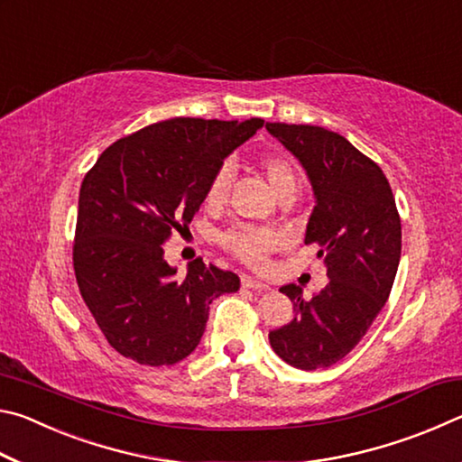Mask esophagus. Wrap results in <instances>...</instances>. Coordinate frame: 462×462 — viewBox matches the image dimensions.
<instances>
[{
  "label": "esophagus",
  "instance_id": "34e87169",
  "mask_svg": "<svg viewBox=\"0 0 462 462\" xmlns=\"http://www.w3.org/2000/svg\"><path fill=\"white\" fill-rule=\"evenodd\" d=\"M242 287L246 289H253V291H267V289H271L267 283H263V281L254 279V277H248V275H242Z\"/></svg>",
  "mask_w": 462,
  "mask_h": 462
}]
</instances>
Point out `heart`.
<instances>
[{
    "label": "heart",
    "mask_w": 462,
    "mask_h": 462,
    "mask_svg": "<svg viewBox=\"0 0 462 462\" xmlns=\"http://www.w3.org/2000/svg\"><path fill=\"white\" fill-rule=\"evenodd\" d=\"M261 169L264 177H267L271 189L275 191V195H279L285 189H291V187H297L295 171L291 167V162L285 161L283 156H275V154L263 156ZM228 185H230V167L224 165L216 171L212 181H209L206 199L209 203H220L224 199L226 191H228ZM222 242L230 253L240 256V259L246 261L248 264H263L271 250H275L281 245V236L275 230L238 224L224 234Z\"/></svg>",
    "instance_id": "1"
}]
</instances>
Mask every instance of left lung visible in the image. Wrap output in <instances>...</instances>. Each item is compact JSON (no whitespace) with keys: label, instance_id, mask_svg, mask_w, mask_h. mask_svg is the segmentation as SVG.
<instances>
[{"label":"left lung","instance_id":"obj_1","mask_svg":"<svg viewBox=\"0 0 462 462\" xmlns=\"http://www.w3.org/2000/svg\"><path fill=\"white\" fill-rule=\"evenodd\" d=\"M267 130L310 179L316 206L306 245H319L318 256L330 279L311 300H303L293 283L281 287L293 301L295 318L269 340L295 369H324L361 342L385 306L402 256L400 214L377 162L338 132L281 122H267Z\"/></svg>","mask_w":462,"mask_h":462}]
</instances>
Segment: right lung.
I'll return each mask as SVG.
<instances>
[{
    "label": "right lung",
    "mask_w": 462,
    "mask_h": 462,
    "mask_svg": "<svg viewBox=\"0 0 462 462\" xmlns=\"http://www.w3.org/2000/svg\"><path fill=\"white\" fill-rule=\"evenodd\" d=\"M264 120L173 118L107 146L79 191L73 267L107 342L140 365H175L198 346L209 303L240 289L236 273L165 261L171 232L193 220L224 159Z\"/></svg>",
    "instance_id": "right-lung-1"
}]
</instances>
